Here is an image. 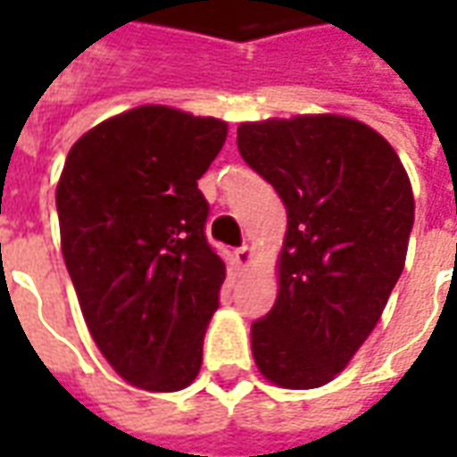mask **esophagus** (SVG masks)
I'll return each mask as SVG.
<instances>
[{"mask_svg": "<svg viewBox=\"0 0 457 457\" xmlns=\"http://www.w3.org/2000/svg\"><path fill=\"white\" fill-rule=\"evenodd\" d=\"M249 257H252V249H249V245H242V247L235 249V259H237L239 267H247Z\"/></svg>", "mask_w": 457, "mask_h": 457, "instance_id": "obj_1", "label": "esophagus"}]
</instances>
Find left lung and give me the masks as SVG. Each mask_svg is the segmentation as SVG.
Here are the masks:
<instances>
[{
  "mask_svg": "<svg viewBox=\"0 0 457 457\" xmlns=\"http://www.w3.org/2000/svg\"><path fill=\"white\" fill-rule=\"evenodd\" d=\"M237 149L288 215L277 303L252 323L254 362L277 386H323L372 333L402 277L411 183L382 134L337 114L245 121Z\"/></svg>",
  "mask_w": 457,
  "mask_h": 457,
  "instance_id": "left-lung-1",
  "label": "left lung"
}]
</instances>
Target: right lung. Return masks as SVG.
Instances as JSON below:
<instances>
[{
    "label": "right lung",
    "mask_w": 457,
    "mask_h": 457,
    "mask_svg": "<svg viewBox=\"0 0 457 457\" xmlns=\"http://www.w3.org/2000/svg\"><path fill=\"white\" fill-rule=\"evenodd\" d=\"M228 124L144 104L75 141L55 190L61 247L87 330L114 372L179 392L203 364L225 262L198 179Z\"/></svg>",
    "instance_id": "right-lung-1"
}]
</instances>
